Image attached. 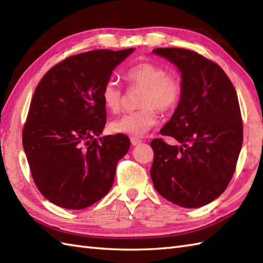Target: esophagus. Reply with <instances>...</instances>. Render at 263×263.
I'll return each instance as SVG.
<instances>
[{"label": "esophagus", "mask_w": 263, "mask_h": 263, "mask_svg": "<svg viewBox=\"0 0 263 263\" xmlns=\"http://www.w3.org/2000/svg\"><path fill=\"white\" fill-rule=\"evenodd\" d=\"M141 142H142L141 139L136 138V137H132V138H131V143H132V146H138V144H140Z\"/></svg>", "instance_id": "esophagus-1"}]
</instances>
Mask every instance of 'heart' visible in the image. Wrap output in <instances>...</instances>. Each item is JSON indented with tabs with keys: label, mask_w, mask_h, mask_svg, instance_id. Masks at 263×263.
Returning a JSON list of instances; mask_svg holds the SVG:
<instances>
[{
	"label": "heart",
	"mask_w": 263,
	"mask_h": 263,
	"mask_svg": "<svg viewBox=\"0 0 263 263\" xmlns=\"http://www.w3.org/2000/svg\"><path fill=\"white\" fill-rule=\"evenodd\" d=\"M124 78L130 88L142 89L138 99L140 108L111 121L109 124L111 132L143 136L157 123V110L163 114L171 113L180 104L183 93L182 82L176 76L167 74L164 66L142 62L127 69ZM102 100L110 113H119L124 100V93L119 82L114 79L105 82Z\"/></svg>",
	"instance_id": "1"
}]
</instances>
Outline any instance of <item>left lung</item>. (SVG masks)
Here are the masks:
<instances>
[{"instance_id": "obj_1", "label": "left lung", "mask_w": 263, "mask_h": 263, "mask_svg": "<svg viewBox=\"0 0 263 263\" xmlns=\"http://www.w3.org/2000/svg\"><path fill=\"white\" fill-rule=\"evenodd\" d=\"M182 73L183 93L160 135L150 142L154 186L171 202L198 208L219 197L230 184L243 143L238 98L225 71L211 60L185 48H155Z\"/></svg>"}]
</instances>
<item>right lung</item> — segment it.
Segmentation results:
<instances>
[{
    "label": "right lung",
    "mask_w": 263,
    "mask_h": 263,
    "mask_svg": "<svg viewBox=\"0 0 263 263\" xmlns=\"http://www.w3.org/2000/svg\"><path fill=\"white\" fill-rule=\"evenodd\" d=\"M132 52L95 49L72 55L49 69L36 87L22 144L33 182L54 204L85 209L113 185L130 139L122 133L97 139L106 124L102 89Z\"/></svg>",
    "instance_id": "obj_1"
}]
</instances>
